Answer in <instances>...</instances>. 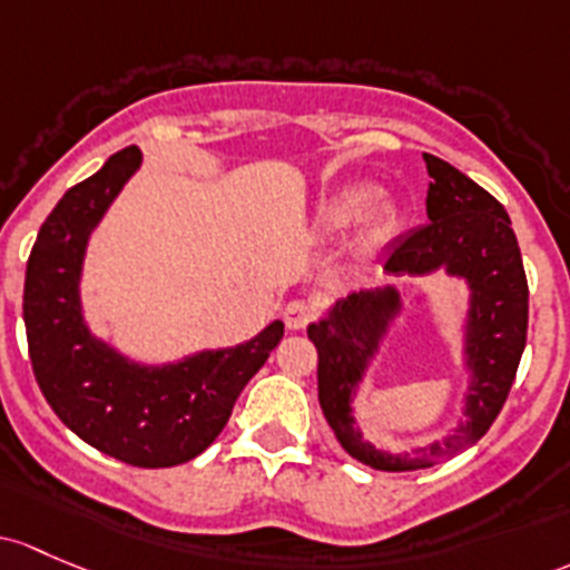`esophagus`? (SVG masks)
<instances>
[{"instance_id": "esophagus-1", "label": "esophagus", "mask_w": 570, "mask_h": 570, "mask_svg": "<svg viewBox=\"0 0 570 570\" xmlns=\"http://www.w3.org/2000/svg\"><path fill=\"white\" fill-rule=\"evenodd\" d=\"M316 320V305L311 301H292L284 308V322L289 331H303L308 322Z\"/></svg>"}]
</instances>
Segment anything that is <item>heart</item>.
<instances>
[{"label": "heart", "instance_id": "obj_1", "mask_svg": "<svg viewBox=\"0 0 570 570\" xmlns=\"http://www.w3.org/2000/svg\"><path fill=\"white\" fill-rule=\"evenodd\" d=\"M357 220L363 243H380L395 224L391 202H371L368 185H344L327 196L320 209V224L331 232H341Z\"/></svg>", "mask_w": 570, "mask_h": 570}]
</instances>
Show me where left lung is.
I'll list each match as a JSON object with an SVG mask.
<instances>
[{"instance_id": "left-lung-1", "label": "left lung", "mask_w": 570, "mask_h": 570, "mask_svg": "<svg viewBox=\"0 0 570 570\" xmlns=\"http://www.w3.org/2000/svg\"><path fill=\"white\" fill-rule=\"evenodd\" d=\"M429 169V224L417 226L393 245L385 273L426 275L445 267L464 275L472 289L466 357L475 374L466 399V423L448 440L417 448L412 456H391L361 440L350 415V399L365 368V357L376 350L387 322L399 311L393 286L357 292L335 305L331 320L308 327V338L320 352V404L327 423L350 456L374 470L404 472L442 464L475 445L500 415L527 344V305L530 289L517 235L505 207L436 155H423Z\"/></svg>"}]
</instances>
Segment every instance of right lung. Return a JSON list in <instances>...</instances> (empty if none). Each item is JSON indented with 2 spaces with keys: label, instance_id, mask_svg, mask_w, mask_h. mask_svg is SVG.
I'll return each instance as SVG.
<instances>
[{
  "label": "right lung",
  "instance_id": "1",
  "mask_svg": "<svg viewBox=\"0 0 570 570\" xmlns=\"http://www.w3.org/2000/svg\"><path fill=\"white\" fill-rule=\"evenodd\" d=\"M139 164V147L119 149L51 209L27 262L23 325L35 380L59 421L106 456L158 470L213 445L237 395L284 338V322L235 350L202 352L166 368L125 361L89 335L79 308L83 248Z\"/></svg>",
  "mask_w": 570,
  "mask_h": 570
}]
</instances>
